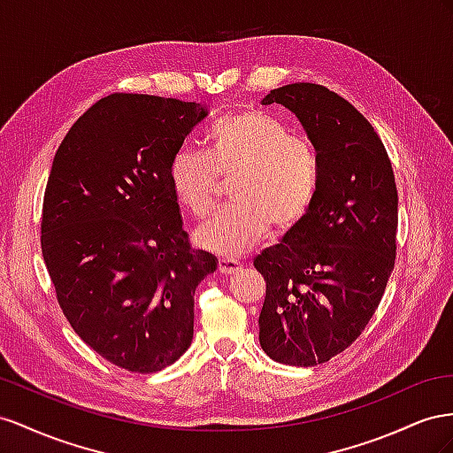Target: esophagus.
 <instances>
[{"instance_id":"esophagus-1","label":"esophagus","mask_w":453,"mask_h":453,"mask_svg":"<svg viewBox=\"0 0 453 453\" xmlns=\"http://www.w3.org/2000/svg\"><path fill=\"white\" fill-rule=\"evenodd\" d=\"M241 269V262L235 257H219L218 260V271L222 275H235Z\"/></svg>"}]
</instances>
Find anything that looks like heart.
<instances>
[{
  "label": "heart",
  "mask_w": 453,
  "mask_h": 453,
  "mask_svg": "<svg viewBox=\"0 0 453 453\" xmlns=\"http://www.w3.org/2000/svg\"><path fill=\"white\" fill-rule=\"evenodd\" d=\"M203 153L180 148L169 161L174 201L204 219L218 197V176H234L231 199L197 231V244L234 257L254 249L275 226L280 234L298 227L319 196L322 161L311 140L260 110L226 113L204 128Z\"/></svg>",
  "instance_id": "1"
}]
</instances>
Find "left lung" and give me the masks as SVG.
<instances>
[{
	"label": "left lung",
	"mask_w": 453,
	"mask_h": 453,
	"mask_svg": "<svg viewBox=\"0 0 453 453\" xmlns=\"http://www.w3.org/2000/svg\"><path fill=\"white\" fill-rule=\"evenodd\" d=\"M262 104L296 113L322 178L303 222L254 260L265 280L260 345L277 363L317 366L358 338L383 298L396 256L395 174L370 121L330 88L284 85Z\"/></svg>",
	"instance_id": "1"
}]
</instances>
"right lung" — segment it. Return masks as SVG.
Instances as JSON below:
<instances>
[{
	"label": "right lung",
	"mask_w": 453,
	"mask_h": 453,
	"mask_svg": "<svg viewBox=\"0 0 453 453\" xmlns=\"http://www.w3.org/2000/svg\"><path fill=\"white\" fill-rule=\"evenodd\" d=\"M206 110L113 93L58 146L42 211V252L64 317L108 363L159 372L193 338V294L216 271L191 249L169 161Z\"/></svg>",
	"instance_id": "obj_1"
}]
</instances>
